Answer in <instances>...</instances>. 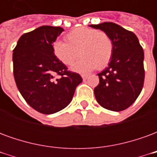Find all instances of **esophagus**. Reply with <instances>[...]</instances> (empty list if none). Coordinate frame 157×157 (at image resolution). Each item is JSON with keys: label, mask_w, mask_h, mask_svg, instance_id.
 <instances>
[{"label": "esophagus", "mask_w": 157, "mask_h": 157, "mask_svg": "<svg viewBox=\"0 0 157 157\" xmlns=\"http://www.w3.org/2000/svg\"><path fill=\"white\" fill-rule=\"evenodd\" d=\"M82 77L83 79V81H86V79L88 78V75H82Z\"/></svg>", "instance_id": "34e87169"}]
</instances>
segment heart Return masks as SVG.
<instances>
[{
	"label": "heart",
	"instance_id": "1",
	"mask_svg": "<svg viewBox=\"0 0 157 157\" xmlns=\"http://www.w3.org/2000/svg\"><path fill=\"white\" fill-rule=\"evenodd\" d=\"M65 43L53 44L55 58L64 65H71L79 55L82 58L72 67V71L86 73L95 68L101 70L109 65L113 52V43L107 33L98 29L79 27L65 36Z\"/></svg>",
	"mask_w": 157,
	"mask_h": 157
}]
</instances>
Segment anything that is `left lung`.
<instances>
[{
  "label": "left lung",
  "mask_w": 157,
  "mask_h": 157,
  "mask_svg": "<svg viewBox=\"0 0 157 157\" xmlns=\"http://www.w3.org/2000/svg\"><path fill=\"white\" fill-rule=\"evenodd\" d=\"M107 33L113 43L109 66L98 74L94 88L97 101L102 108L119 112L132 105L144 85V51L134 33L113 22L90 25Z\"/></svg>",
  "instance_id": "left-lung-1"
}]
</instances>
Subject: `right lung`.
<instances>
[{"mask_svg": "<svg viewBox=\"0 0 157 157\" xmlns=\"http://www.w3.org/2000/svg\"><path fill=\"white\" fill-rule=\"evenodd\" d=\"M63 31L60 27L42 26L21 36L13 49L17 86L26 102L44 114L65 109L82 82L54 55L53 44Z\"/></svg>", "mask_w": 157, "mask_h": 157, "instance_id": "obj_1", "label": "right lung"}]
</instances>
